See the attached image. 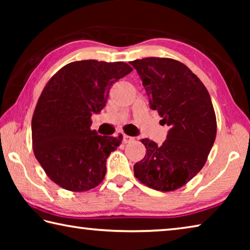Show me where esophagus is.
I'll return each instance as SVG.
<instances>
[{"mask_svg":"<svg viewBox=\"0 0 250 250\" xmlns=\"http://www.w3.org/2000/svg\"><path fill=\"white\" fill-rule=\"evenodd\" d=\"M133 141V138L132 137H129V135L124 134V139H122V142L124 143H129V142H132Z\"/></svg>","mask_w":250,"mask_h":250,"instance_id":"34e87169","label":"esophagus"}]
</instances>
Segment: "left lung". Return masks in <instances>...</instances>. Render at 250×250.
I'll use <instances>...</instances> for the list:
<instances>
[{
  "mask_svg": "<svg viewBox=\"0 0 250 250\" xmlns=\"http://www.w3.org/2000/svg\"><path fill=\"white\" fill-rule=\"evenodd\" d=\"M130 64L150 97V108L170 125L162 146L142 139L146 153L134 164V175L156 191H175L202 170L214 145L217 124L210 96L200 78L175 59L147 57Z\"/></svg>",
  "mask_w": 250,
  "mask_h": 250,
  "instance_id": "1",
  "label": "left lung"
}]
</instances>
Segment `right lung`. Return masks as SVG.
Here are the masks:
<instances>
[{
  "instance_id": "right-lung-1",
  "label": "right lung",
  "mask_w": 250,
  "mask_h": 250,
  "mask_svg": "<svg viewBox=\"0 0 250 250\" xmlns=\"http://www.w3.org/2000/svg\"><path fill=\"white\" fill-rule=\"evenodd\" d=\"M124 62L78 61L59 69L46 83L32 118L35 158L54 183L71 192L98 186L119 137L90 129L92 113L104 108L113 83L132 71Z\"/></svg>"
}]
</instances>
